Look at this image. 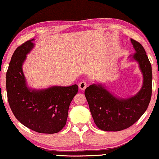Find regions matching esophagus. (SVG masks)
I'll return each mask as SVG.
<instances>
[{
	"mask_svg": "<svg viewBox=\"0 0 159 159\" xmlns=\"http://www.w3.org/2000/svg\"><path fill=\"white\" fill-rule=\"evenodd\" d=\"M87 85H88V84L85 81H82L79 83V88L81 90H84L87 88Z\"/></svg>",
	"mask_w": 159,
	"mask_h": 159,
	"instance_id": "obj_1",
	"label": "esophagus"
}]
</instances>
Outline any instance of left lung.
Segmentation results:
<instances>
[{
  "label": "left lung",
  "instance_id": "obj_1",
  "mask_svg": "<svg viewBox=\"0 0 159 159\" xmlns=\"http://www.w3.org/2000/svg\"><path fill=\"white\" fill-rule=\"evenodd\" d=\"M136 53L133 56L140 65L143 75L141 90L134 96L119 99L101 84H93L84 90L87 101L94 120L100 129L117 132L134 125L147 110L152 95V69L144 48L131 39Z\"/></svg>",
  "mask_w": 159,
  "mask_h": 159
}]
</instances>
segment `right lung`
<instances>
[{
    "mask_svg": "<svg viewBox=\"0 0 159 159\" xmlns=\"http://www.w3.org/2000/svg\"><path fill=\"white\" fill-rule=\"evenodd\" d=\"M33 40L26 41L13 54L6 72L8 101L14 116L25 127L39 133H56L66 125L69 105L78 86H54L42 90L27 88L22 64L34 47Z\"/></svg>",
    "mask_w": 159,
    "mask_h": 159,
    "instance_id": "add662e5",
    "label": "right lung"
}]
</instances>
